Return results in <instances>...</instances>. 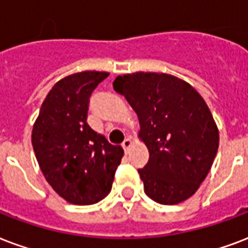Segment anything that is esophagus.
I'll return each instance as SVG.
<instances>
[{
    "label": "esophagus",
    "instance_id": "34e87169",
    "mask_svg": "<svg viewBox=\"0 0 248 248\" xmlns=\"http://www.w3.org/2000/svg\"><path fill=\"white\" fill-rule=\"evenodd\" d=\"M131 145H132V140H131V139H128V138H127V139H124V143H122V147H124V149L126 151V152H127L128 148H130Z\"/></svg>",
    "mask_w": 248,
    "mask_h": 248
}]
</instances>
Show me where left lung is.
I'll return each mask as SVG.
<instances>
[{
	"instance_id": "1",
	"label": "left lung",
	"mask_w": 248,
	"mask_h": 248,
	"mask_svg": "<svg viewBox=\"0 0 248 248\" xmlns=\"http://www.w3.org/2000/svg\"><path fill=\"white\" fill-rule=\"evenodd\" d=\"M113 87L138 114V137L148 148V162L138 170L145 194L165 205L188 199L218 149V128L207 103L191 84L170 74H124Z\"/></svg>"
}]
</instances>
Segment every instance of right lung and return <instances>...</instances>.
<instances>
[{
    "label": "right lung",
    "mask_w": 248,
    "mask_h": 248,
    "mask_svg": "<svg viewBox=\"0 0 248 248\" xmlns=\"http://www.w3.org/2000/svg\"><path fill=\"white\" fill-rule=\"evenodd\" d=\"M109 73L82 71L52 87L32 128V145L45 179L66 202L90 205L110 192L124 148L87 124L92 91Z\"/></svg>",
    "instance_id": "add662e5"
}]
</instances>
